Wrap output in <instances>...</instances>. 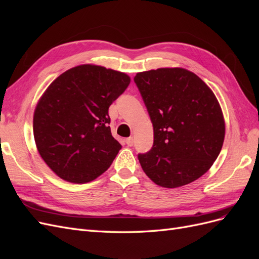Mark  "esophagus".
<instances>
[{
    "label": "esophagus",
    "instance_id": "1",
    "mask_svg": "<svg viewBox=\"0 0 259 259\" xmlns=\"http://www.w3.org/2000/svg\"><path fill=\"white\" fill-rule=\"evenodd\" d=\"M125 142H126V145H127L128 147H132L133 145H134V138H133V137H128V138L125 139Z\"/></svg>",
    "mask_w": 259,
    "mask_h": 259
}]
</instances>
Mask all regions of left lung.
Listing matches in <instances>:
<instances>
[{"label": "left lung", "instance_id": "1", "mask_svg": "<svg viewBox=\"0 0 259 259\" xmlns=\"http://www.w3.org/2000/svg\"><path fill=\"white\" fill-rule=\"evenodd\" d=\"M134 81L153 125V146L138 154L146 175L178 188L204 175L221 152L226 125L208 86L185 68L138 72Z\"/></svg>", "mask_w": 259, "mask_h": 259}]
</instances>
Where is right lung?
Returning a JSON list of instances; mask_svg holds the SVG:
<instances>
[{"label":"right lung","mask_w":259,"mask_h":259,"mask_svg":"<svg viewBox=\"0 0 259 259\" xmlns=\"http://www.w3.org/2000/svg\"><path fill=\"white\" fill-rule=\"evenodd\" d=\"M130 82L126 73L85 64L61 73L45 90L34 109L33 136L58 177L85 184L110 167L122 146L108 126V109Z\"/></svg>","instance_id":"right-lung-1"}]
</instances>
